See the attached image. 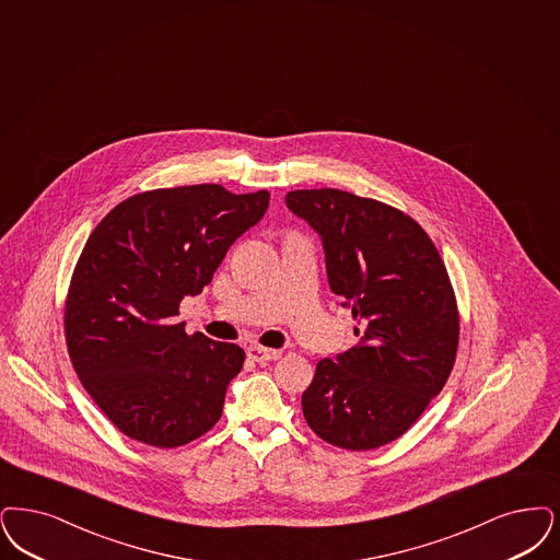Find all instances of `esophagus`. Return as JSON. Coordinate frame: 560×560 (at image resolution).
<instances>
[{"mask_svg":"<svg viewBox=\"0 0 560 560\" xmlns=\"http://www.w3.org/2000/svg\"><path fill=\"white\" fill-rule=\"evenodd\" d=\"M281 350H272V348H262V346H249L247 348V357L254 362H270V360L281 359Z\"/></svg>","mask_w":560,"mask_h":560,"instance_id":"34e87169","label":"esophagus"}]
</instances>
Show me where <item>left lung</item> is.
Masks as SVG:
<instances>
[{
    "label": "left lung",
    "instance_id": "obj_1",
    "mask_svg": "<svg viewBox=\"0 0 560 560\" xmlns=\"http://www.w3.org/2000/svg\"><path fill=\"white\" fill-rule=\"evenodd\" d=\"M293 214L320 235L331 291L359 320V343L318 360L302 394L314 433L346 450L398 440L442 392L458 350V306L425 229L383 201L295 189Z\"/></svg>",
    "mask_w": 560,
    "mask_h": 560
}]
</instances>
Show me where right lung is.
<instances>
[{
	"label": "right lung",
	"instance_id": "add662e5",
	"mask_svg": "<svg viewBox=\"0 0 560 560\" xmlns=\"http://www.w3.org/2000/svg\"><path fill=\"white\" fill-rule=\"evenodd\" d=\"M269 200L265 189L237 196L214 183L154 189L120 201L93 229L65 304L68 357L127 438L185 446L221 419L246 352L185 334L175 316Z\"/></svg>",
	"mask_w": 560,
	"mask_h": 560
}]
</instances>
